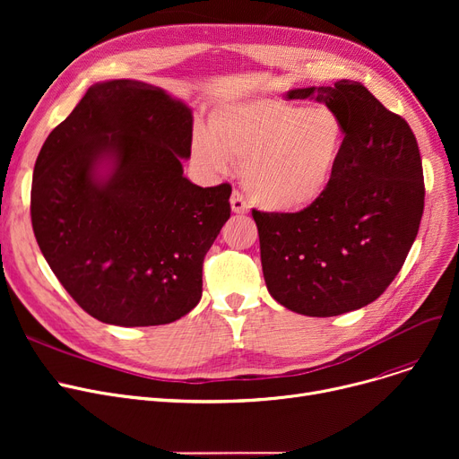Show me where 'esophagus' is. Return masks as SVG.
I'll return each instance as SVG.
<instances>
[{
	"instance_id": "esophagus-1",
	"label": "esophagus",
	"mask_w": 459,
	"mask_h": 459,
	"mask_svg": "<svg viewBox=\"0 0 459 459\" xmlns=\"http://www.w3.org/2000/svg\"><path fill=\"white\" fill-rule=\"evenodd\" d=\"M230 208L234 213H247L249 212V204L244 199V195L239 191H232V197H230Z\"/></svg>"
}]
</instances>
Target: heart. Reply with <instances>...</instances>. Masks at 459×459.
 Returning <instances> with one entry per match:
<instances>
[{"instance_id":"obj_1","label":"heart","mask_w":459,"mask_h":459,"mask_svg":"<svg viewBox=\"0 0 459 459\" xmlns=\"http://www.w3.org/2000/svg\"><path fill=\"white\" fill-rule=\"evenodd\" d=\"M348 126L327 106L251 99L217 109L210 128H197L191 154L208 175L246 163L244 184L270 212H301L331 187L348 147Z\"/></svg>"}]
</instances>
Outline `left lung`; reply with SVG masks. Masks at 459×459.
<instances>
[{
  "label": "left lung",
  "instance_id": "obj_1",
  "mask_svg": "<svg viewBox=\"0 0 459 459\" xmlns=\"http://www.w3.org/2000/svg\"><path fill=\"white\" fill-rule=\"evenodd\" d=\"M348 126V147L325 195L307 210H253L268 292L305 316H339L376 301L402 270L424 210L422 160L405 120L359 82L303 87Z\"/></svg>",
  "mask_w": 459,
  "mask_h": 459
}]
</instances>
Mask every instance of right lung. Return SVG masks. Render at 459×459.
Instances as JSON below:
<instances>
[{
	"label": "right lung",
	"mask_w": 459,
	"mask_h": 459,
	"mask_svg": "<svg viewBox=\"0 0 459 459\" xmlns=\"http://www.w3.org/2000/svg\"><path fill=\"white\" fill-rule=\"evenodd\" d=\"M191 109L135 80L89 87L35 161L31 223L52 272L87 315L163 325L203 296V262L230 217L229 184L184 177Z\"/></svg>",
	"instance_id": "add662e5"
}]
</instances>
